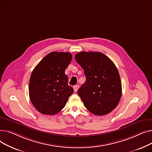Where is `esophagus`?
<instances>
[{"mask_svg": "<svg viewBox=\"0 0 152 152\" xmlns=\"http://www.w3.org/2000/svg\"><path fill=\"white\" fill-rule=\"evenodd\" d=\"M78 88H79V86H77V85H76V86H73V89H74V91H75V92H76L77 91Z\"/></svg>", "mask_w": 152, "mask_h": 152, "instance_id": "34e87169", "label": "esophagus"}]
</instances>
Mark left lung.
Segmentation results:
<instances>
[{"instance_id": "8db88e82", "label": "left lung", "mask_w": 152, "mask_h": 152, "mask_svg": "<svg viewBox=\"0 0 152 152\" xmlns=\"http://www.w3.org/2000/svg\"><path fill=\"white\" fill-rule=\"evenodd\" d=\"M75 60L84 69L86 82L77 94L85 107L92 113L102 116L118 105L122 86L118 70L107 56L97 52H81Z\"/></svg>"}]
</instances>
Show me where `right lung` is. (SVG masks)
Segmentation results:
<instances>
[{"label":"right lung","instance_id":"1","mask_svg":"<svg viewBox=\"0 0 152 152\" xmlns=\"http://www.w3.org/2000/svg\"><path fill=\"white\" fill-rule=\"evenodd\" d=\"M72 57L69 52H50L32 72L29 84V98L42 114L53 115L60 112L73 93L65 74Z\"/></svg>","mask_w":152,"mask_h":152}]
</instances>
